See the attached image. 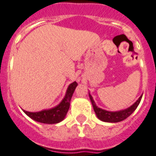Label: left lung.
Masks as SVG:
<instances>
[{
	"instance_id": "obj_1",
	"label": "left lung",
	"mask_w": 156,
	"mask_h": 156,
	"mask_svg": "<svg viewBox=\"0 0 156 156\" xmlns=\"http://www.w3.org/2000/svg\"><path fill=\"white\" fill-rule=\"evenodd\" d=\"M89 97L91 99V102L92 103L93 108H94V113L96 114L97 118L99 120L105 122H111V123H114V122H122L123 120L126 119L128 117H129L134 112V110L136 109L138 105L140 104V100L142 98V95L138 98L136 102L135 103L129 106V108L126 109V110H119V111H115V112H111V111H107L106 110H102V109L99 108L96 106L94 101L93 100V98L91 96L90 93H89Z\"/></svg>"
}]
</instances>
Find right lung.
<instances>
[{"instance_id":"right-lung-1","label":"right lung","mask_w":156,"mask_h":156,"mask_svg":"<svg viewBox=\"0 0 156 156\" xmlns=\"http://www.w3.org/2000/svg\"><path fill=\"white\" fill-rule=\"evenodd\" d=\"M77 86L76 82H73L71 84H69L68 87L66 94L65 98L59 104L54 108L49 109V110H44L38 112H28L26 110H23V112L31 119L44 124H57L58 122H62V120L65 118L67 114L68 110L70 106V101H71L72 96L73 92L75 91L76 87Z\"/></svg>"}]
</instances>
